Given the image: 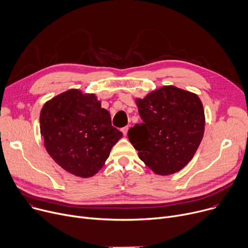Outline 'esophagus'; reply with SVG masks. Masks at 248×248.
Masks as SVG:
<instances>
[{
	"label": "esophagus",
	"mask_w": 248,
	"mask_h": 248,
	"mask_svg": "<svg viewBox=\"0 0 248 248\" xmlns=\"http://www.w3.org/2000/svg\"><path fill=\"white\" fill-rule=\"evenodd\" d=\"M128 126H125V127H123L122 129H121V131L123 132V134H124V136H126L127 135V132H128Z\"/></svg>",
	"instance_id": "esophagus-1"
}]
</instances>
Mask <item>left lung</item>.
Returning a JSON list of instances; mask_svg holds the SVG:
<instances>
[{"mask_svg": "<svg viewBox=\"0 0 248 248\" xmlns=\"http://www.w3.org/2000/svg\"><path fill=\"white\" fill-rule=\"evenodd\" d=\"M135 101L142 123L129 129L128 138L139 158L158 175L180 171L193 158L204 134L199 97L164 86Z\"/></svg>", "mask_w": 248, "mask_h": 248, "instance_id": "obj_1", "label": "left lung"}]
</instances>
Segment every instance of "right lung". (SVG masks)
I'll return each mask as SVG.
<instances>
[{
    "instance_id": "obj_1",
    "label": "right lung",
    "mask_w": 248,
    "mask_h": 248,
    "mask_svg": "<svg viewBox=\"0 0 248 248\" xmlns=\"http://www.w3.org/2000/svg\"><path fill=\"white\" fill-rule=\"evenodd\" d=\"M40 130L54 161L73 175L88 178L103 167L114 145L123 136L111 124L95 94L71 89L43 106Z\"/></svg>"
}]
</instances>
